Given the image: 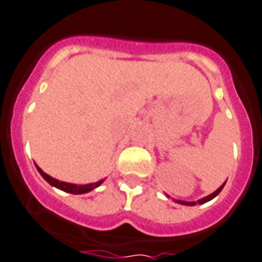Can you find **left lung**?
<instances>
[{
    "mask_svg": "<svg viewBox=\"0 0 262 262\" xmlns=\"http://www.w3.org/2000/svg\"><path fill=\"white\" fill-rule=\"evenodd\" d=\"M226 183V182H225ZM225 183L222 186H220V187H218L217 190H215V191H214L213 194H210V195H207V196H205V198H202V200H200V201H196V202H185V201H175V202H178V204H181V205H187V206H194V205H196V204H200V205H202V204H205V202H209V201L210 200H213L214 196H217L218 194L221 193V190L224 189V186H225Z\"/></svg>",
    "mask_w": 262,
    "mask_h": 262,
    "instance_id": "1",
    "label": "left lung"
}]
</instances>
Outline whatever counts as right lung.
Instances as JSON below:
<instances>
[{"label": "right lung", "mask_w": 262, "mask_h": 262, "mask_svg": "<svg viewBox=\"0 0 262 262\" xmlns=\"http://www.w3.org/2000/svg\"><path fill=\"white\" fill-rule=\"evenodd\" d=\"M38 170V172L41 174V177L49 183V185L55 186L57 189L62 190V191H67V193H71V194H84V193H88L91 190L96 189L97 186H100L103 183V181H99V182H95V183H88V185H75V183H67V182H61V181H58V179L52 178L51 175L45 174L42 170H41L38 166H36Z\"/></svg>", "instance_id": "add662e5"}]
</instances>
